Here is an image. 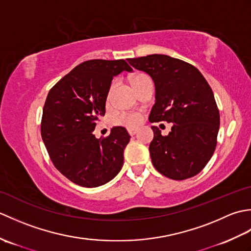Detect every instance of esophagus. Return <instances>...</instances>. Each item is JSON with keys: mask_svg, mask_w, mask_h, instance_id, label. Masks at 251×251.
I'll return each mask as SVG.
<instances>
[{"mask_svg": "<svg viewBox=\"0 0 251 251\" xmlns=\"http://www.w3.org/2000/svg\"><path fill=\"white\" fill-rule=\"evenodd\" d=\"M128 132L130 136H134L137 134V129L136 128H128Z\"/></svg>", "mask_w": 251, "mask_h": 251, "instance_id": "esophagus-1", "label": "esophagus"}]
</instances>
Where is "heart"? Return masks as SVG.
<instances>
[{
  "mask_svg": "<svg viewBox=\"0 0 251 251\" xmlns=\"http://www.w3.org/2000/svg\"><path fill=\"white\" fill-rule=\"evenodd\" d=\"M147 77L146 74H136L131 77V83L134 85L136 82L140 81V79ZM117 123L121 125H126V126H136L138 123L140 122V116L139 114H122L117 117Z\"/></svg>",
  "mask_w": 251,
  "mask_h": 251,
  "instance_id": "heart-1",
  "label": "heart"
}]
</instances>
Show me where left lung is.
<instances>
[{
    "label": "left lung",
    "instance_id": "left-lung-1",
    "mask_svg": "<svg viewBox=\"0 0 251 251\" xmlns=\"http://www.w3.org/2000/svg\"><path fill=\"white\" fill-rule=\"evenodd\" d=\"M128 62L155 85L149 121L173 123L167 136L151 126L154 138L149 151L154 167L174 180L194 177L214 154L219 131V110L209 84L194 66L167 55L130 58Z\"/></svg>",
    "mask_w": 251,
    "mask_h": 251
}]
</instances>
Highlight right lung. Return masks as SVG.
<instances>
[{
	"instance_id": "right-lung-1",
	"label": "right lung",
	"mask_w": 251,
	"mask_h": 251,
	"mask_svg": "<svg viewBox=\"0 0 251 251\" xmlns=\"http://www.w3.org/2000/svg\"><path fill=\"white\" fill-rule=\"evenodd\" d=\"M132 69L125 60L94 59L76 66L52 87L42 117V139L52 164L73 183L103 185L121 172L130 136L116 126L105 138L93 134L105 113L112 79Z\"/></svg>"
}]
</instances>
